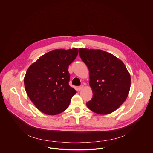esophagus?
<instances>
[{
  "mask_svg": "<svg viewBox=\"0 0 153 153\" xmlns=\"http://www.w3.org/2000/svg\"><path fill=\"white\" fill-rule=\"evenodd\" d=\"M83 88H84V85H81L80 86H79L78 87V91H80V90H82Z\"/></svg>",
  "mask_w": 153,
  "mask_h": 153,
  "instance_id": "esophagus-1",
  "label": "esophagus"
}]
</instances>
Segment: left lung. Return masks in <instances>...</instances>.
Returning <instances> with one entry per match:
<instances>
[{"mask_svg": "<svg viewBox=\"0 0 153 153\" xmlns=\"http://www.w3.org/2000/svg\"><path fill=\"white\" fill-rule=\"evenodd\" d=\"M81 59L89 71V85L93 97L86 103L91 111L108 114L127 98L130 75L124 63L114 55L101 50L79 48Z\"/></svg>", "mask_w": 153, "mask_h": 153, "instance_id": "obj_1", "label": "left lung"}]
</instances>
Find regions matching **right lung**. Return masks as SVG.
Instances as JSON below:
<instances>
[{
	"label": "right lung",
	"instance_id": "1",
	"mask_svg": "<svg viewBox=\"0 0 153 153\" xmlns=\"http://www.w3.org/2000/svg\"><path fill=\"white\" fill-rule=\"evenodd\" d=\"M77 55V48L54 50L40 57L27 69L25 89L41 112L54 115L68 108L76 92L69 85L68 67Z\"/></svg>",
	"mask_w": 153,
	"mask_h": 153
}]
</instances>
